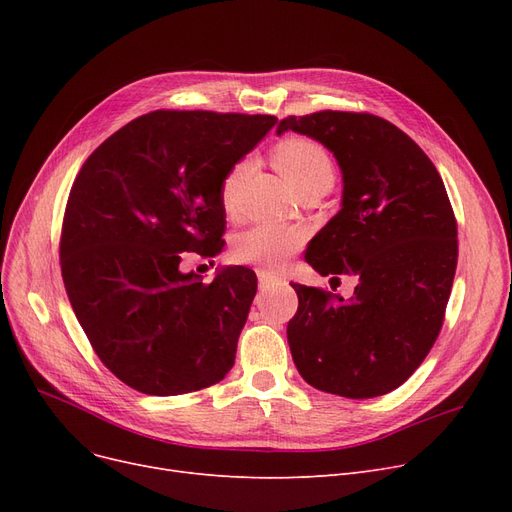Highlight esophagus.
Segmentation results:
<instances>
[{"label":"esophagus","instance_id":"obj_1","mask_svg":"<svg viewBox=\"0 0 512 512\" xmlns=\"http://www.w3.org/2000/svg\"><path fill=\"white\" fill-rule=\"evenodd\" d=\"M257 278H259L261 290H270L272 286L280 284V278L276 274H270V272H265V270H257Z\"/></svg>","mask_w":512,"mask_h":512}]
</instances>
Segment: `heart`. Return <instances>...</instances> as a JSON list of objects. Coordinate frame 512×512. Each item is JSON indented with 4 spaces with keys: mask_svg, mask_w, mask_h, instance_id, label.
<instances>
[{
    "mask_svg": "<svg viewBox=\"0 0 512 512\" xmlns=\"http://www.w3.org/2000/svg\"><path fill=\"white\" fill-rule=\"evenodd\" d=\"M274 159L282 174L288 178L294 191L309 186L334 184V164L328 151L319 143L303 137H292L276 145ZM249 170V161L242 159L234 164L220 184V203L226 211L234 209L238 186ZM301 236L290 228L274 224H255L242 232L232 249L238 263L257 265L265 272H278L284 261L299 249Z\"/></svg>",
    "mask_w": 512,
    "mask_h": 512,
    "instance_id": "1",
    "label": "heart"
}]
</instances>
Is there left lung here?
Here are the masks:
<instances>
[{
    "label": "left lung",
    "mask_w": 512,
    "mask_h": 512,
    "mask_svg": "<svg viewBox=\"0 0 512 512\" xmlns=\"http://www.w3.org/2000/svg\"><path fill=\"white\" fill-rule=\"evenodd\" d=\"M284 130L326 145L344 182L342 209L313 236L305 261L321 276L359 280L348 301L292 284L294 365L321 392L388 394L411 378L444 324L459 257L444 182L409 134L380 116L321 110L280 120L276 132Z\"/></svg>",
    "instance_id": "1"
}]
</instances>
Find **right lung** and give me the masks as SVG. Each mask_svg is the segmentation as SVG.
Returning a JSON list of instances; mask_svg holds the SVG:
<instances>
[{
    "mask_svg": "<svg viewBox=\"0 0 512 512\" xmlns=\"http://www.w3.org/2000/svg\"><path fill=\"white\" fill-rule=\"evenodd\" d=\"M274 116L157 110L105 139L68 195L60 265L101 363L151 396L209 388L234 365L257 276L226 267L211 284L180 253H222L220 184Z\"/></svg>",
    "mask_w": 512,
    "mask_h": 512,
    "instance_id": "1",
    "label": "right lung"
}]
</instances>
